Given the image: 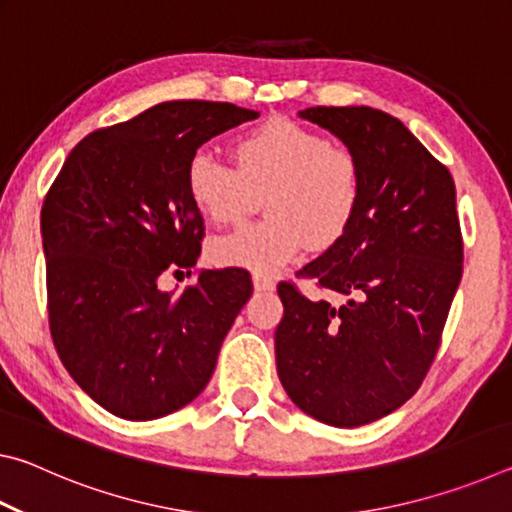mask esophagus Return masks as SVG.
Segmentation results:
<instances>
[{
  "mask_svg": "<svg viewBox=\"0 0 512 512\" xmlns=\"http://www.w3.org/2000/svg\"><path fill=\"white\" fill-rule=\"evenodd\" d=\"M253 287L255 291H273L275 289V282L271 280V277L266 275H253Z\"/></svg>",
  "mask_w": 512,
  "mask_h": 512,
  "instance_id": "obj_1",
  "label": "esophagus"
}]
</instances>
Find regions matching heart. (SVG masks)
<instances>
[{
    "mask_svg": "<svg viewBox=\"0 0 512 512\" xmlns=\"http://www.w3.org/2000/svg\"><path fill=\"white\" fill-rule=\"evenodd\" d=\"M232 153L237 169L210 153L192 155L185 180L196 210L214 223H235L253 207V192L271 189L266 196L271 219L214 239L212 262L273 275L309 241L327 248L350 230L363 194L352 151L289 119H271L241 137Z\"/></svg>",
    "mask_w": 512,
    "mask_h": 512,
    "instance_id": "1",
    "label": "heart"
}]
</instances>
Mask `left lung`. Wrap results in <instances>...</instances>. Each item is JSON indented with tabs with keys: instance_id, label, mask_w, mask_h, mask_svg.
<instances>
[{
	"instance_id": "left-lung-1",
	"label": "left lung",
	"mask_w": 512,
	"mask_h": 512,
	"mask_svg": "<svg viewBox=\"0 0 512 512\" xmlns=\"http://www.w3.org/2000/svg\"><path fill=\"white\" fill-rule=\"evenodd\" d=\"M298 115L354 153L363 194L350 230L298 271L348 302L334 307L277 284V377L298 409L352 429L400 409L436 357L463 275L456 187L388 112L318 106Z\"/></svg>"
}]
</instances>
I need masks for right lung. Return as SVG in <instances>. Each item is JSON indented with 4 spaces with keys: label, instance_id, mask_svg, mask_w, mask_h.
<instances>
[{
    "label": "right lung",
    "instance_id": "add662e5",
    "mask_svg": "<svg viewBox=\"0 0 512 512\" xmlns=\"http://www.w3.org/2000/svg\"><path fill=\"white\" fill-rule=\"evenodd\" d=\"M219 101H164L74 146L40 214L49 329L72 379L124 420H155L201 395L246 305L244 268L201 271L180 296L158 287L192 273L203 216L187 164L207 140L257 119Z\"/></svg>",
    "mask_w": 512,
    "mask_h": 512
}]
</instances>
